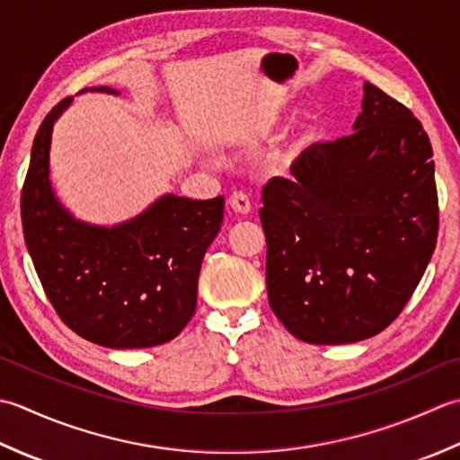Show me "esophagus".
I'll return each mask as SVG.
<instances>
[{
    "label": "esophagus",
    "mask_w": 460,
    "mask_h": 460,
    "mask_svg": "<svg viewBox=\"0 0 460 460\" xmlns=\"http://www.w3.org/2000/svg\"><path fill=\"white\" fill-rule=\"evenodd\" d=\"M228 206H230L232 212L238 214V217H248V214L252 212V202L243 192H234L230 196Z\"/></svg>",
    "instance_id": "obj_1"
}]
</instances>
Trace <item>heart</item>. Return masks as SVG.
Returning <instances> with one entry per match:
<instances>
[{
    "label": "heart",
    "instance_id": "1",
    "mask_svg": "<svg viewBox=\"0 0 460 460\" xmlns=\"http://www.w3.org/2000/svg\"><path fill=\"white\" fill-rule=\"evenodd\" d=\"M304 143H305V135H302V138H299V145H304ZM286 164H288V158H284V156H278L274 161L276 168H284Z\"/></svg>",
    "mask_w": 460,
    "mask_h": 460
}]
</instances>
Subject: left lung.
<instances>
[{"label":"left lung","instance_id":"obj_1","mask_svg":"<svg viewBox=\"0 0 460 460\" xmlns=\"http://www.w3.org/2000/svg\"><path fill=\"white\" fill-rule=\"evenodd\" d=\"M433 148L371 83L349 137L307 146L261 190L270 307L297 340L355 343L395 320L435 252Z\"/></svg>","mask_w":460,"mask_h":460}]
</instances>
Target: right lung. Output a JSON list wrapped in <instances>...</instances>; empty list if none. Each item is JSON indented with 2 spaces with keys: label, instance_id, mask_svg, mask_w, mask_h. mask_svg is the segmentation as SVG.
<instances>
[{
  "label": "right lung",
  "instance_id": "obj_1",
  "mask_svg": "<svg viewBox=\"0 0 460 460\" xmlns=\"http://www.w3.org/2000/svg\"><path fill=\"white\" fill-rule=\"evenodd\" d=\"M87 91L120 95L111 87ZM73 102H58L37 130L22 192L25 246L63 323L111 349L174 340L196 309L202 258L220 232L224 196L164 194L115 226L77 220L49 181L53 125Z\"/></svg>",
  "mask_w": 460,
  "mask_h": 460
}]
</instances>
